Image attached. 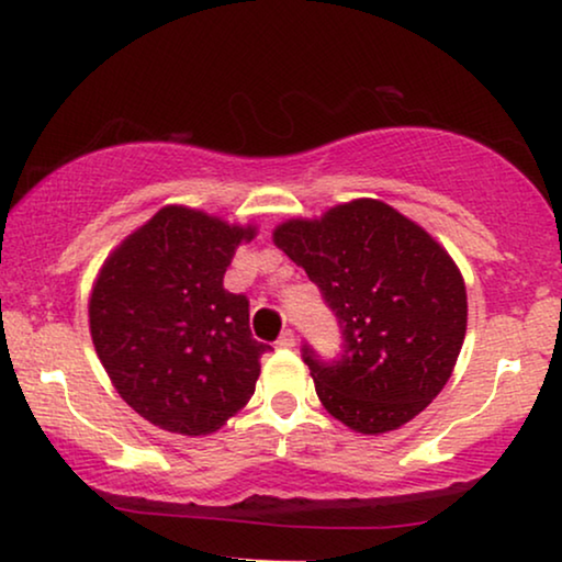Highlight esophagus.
<instances>
[{
    "mask_svg": "<svg viewBox=\"0 0 562 562\" xmlns=\"http://www.w3.org/2000/svg\"><path fill=\"white\" fill-rule=\"evenodd\" d=\"M276 345H279V348H294L296 345L294 329H283V333L279 335V340H276Z\"/></svg>",
    "mask_w": 562,
    "mask_h": 562,
    "instance_id": "1",
    "label": "esophagus"
}]
</instances>
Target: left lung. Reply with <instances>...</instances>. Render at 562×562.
Segmentation results:
<instances>
[{
    "mask_svg": "<svg viewBox=\"0 0 562 562\" xmlns=\"http://www.w3.org/2000/svg\"><path fill=\"white\" fill-rule=\"evenodd\" d=\"M273 243L317 283L340 325L335 360L302 348L325 409L363 435L417 417L448 383L465 337V283L448 250L375 199L283 222Z\"/></svg>",
    "mask_w": 562,
    "mask_h": 562,
    "instance_id": "8db88e82",
    "label": "left lung"
}]
</instances>
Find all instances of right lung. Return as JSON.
I'll return each mask as SVG.
<instances>
[{
	"instance_id": "obj_1",
	"label": "right lung",
	"mask_w": 562,
	"mask_h": 562,
	"mask_svg": "<svg viewBox=\"0 0 562 562\" xmlns=\"http://www.w3.org/2000/svg\"><path fill=\"white\" fill-rule=\"evenodd\" d=\"M256 227L164 206L104 260L89 299L97 356L117 394L168 432L210 435L250 402L260 356L248 296L222 286Z\"/></svg>"
}]
</instances>
